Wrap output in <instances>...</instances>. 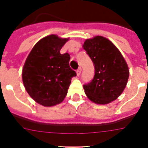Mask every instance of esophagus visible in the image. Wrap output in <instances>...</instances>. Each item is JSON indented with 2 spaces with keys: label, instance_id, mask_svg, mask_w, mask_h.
Masks as SVG:
<instances>
[{
  "label": "esophagus",
  "instance_id": "esophagus-1",
  "mask_svg": "<svg viewBox=\"0 0 148 148\" xmlns=\"http://www.w3.org/2000/svg\"><path fill=\"white\" fill-rule=\"evenodd\" d=\"M81 73H82V68L79 67L78 70H76V73H77V75H80Z\"/></svg>",
  "mask_w": 148,
  "mask_h": 148
}]
</instances>
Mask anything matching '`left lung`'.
Listing matches in <instances>:
<instances>
[{"mask_svg":"<svg viewBox=\"0 0 148 148\" xmlns=\"http://www.w3.org/2000/svg\"><path fill=\"white\" fill-rule=\"evenodd\" d=\"M83 47L95 68L92 80L84 84L85 94L94 103L109 104L126 87L129 77L126 61L116 46L102 36L87 39Z\"/></svg>","mask_w":148,"mask_h":148,"instance_id":"1","label":"left lung"}]
</instances>
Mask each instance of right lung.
I'll list each match as a JSON object with an SVG mask.
<instances>
[{"instance_id":"add662e5","label":"right lung","mask_w":148,"mask_h":148,"mask_svg":"<svg viewBox=\"0 0 148 148\" xmlns=\"http://www.w3.org/2000/svg\"><path fill=\"white\" fill-rule=\"evenodd\" d=\"M67 40L56 35L40 39L23 65L22 79L26 90L36 102L45 107L62 102L71 78L76 76L69 64L70 55L60 53Z\"/></svg>"}]
</instances>
